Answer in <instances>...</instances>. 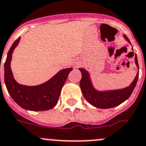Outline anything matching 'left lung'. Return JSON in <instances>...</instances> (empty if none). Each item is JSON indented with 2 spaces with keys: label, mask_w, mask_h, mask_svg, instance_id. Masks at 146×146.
<instances>
[{
  "label": "left lung",
  "mask_w": 146,
  "mask_h": 146,
  "mask_svg": "<svg viewBox=\"0 0 146 146\" xmlns=\"http://www.w3.org/2000/svg\"><path fill=\"white\" fill-rule=\"evenodd\" d=\"M124 37L128 40V43H131L128 37H126L125 35H124ZM135 61L137 67L139 68L136 54L135 56ZM80 70L82 73V78L80 82V86L83 96L90 104L98 108H111L123 103L131 96V93L135 88L138 78V72L134 80L128 87L124 89L112 90V91L99 92L93 88L88 73L83 68H80Z\"/></svg>",
  "instance_id": "1"
}]
</instances>
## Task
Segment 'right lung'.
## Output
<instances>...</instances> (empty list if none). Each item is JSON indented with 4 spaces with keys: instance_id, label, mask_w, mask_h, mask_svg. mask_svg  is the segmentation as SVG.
I'll return each mask as SVG.
<instances>
[{
    "instance_id": "right-lung-1",
    "label": "right lung",
    "mask_w": 146,
    "mask_h": 146,
    "mask_svg": "<svg viewBox=\"0 0 146 146\" xmlns=\"http://www.w3.org/2000/svg\"><path fill=\"white\" fill-rule=\"evenodd\" d=\"M18 38L10 48L4 64V80L8 93L14 101L21 108L29 111H47L56 106L69 73L73 68H66L59 71L54 77L43 84L37 86H26L17 83L11 69L12 53L18 46Z\"/></svg>"
}]
</instances>
